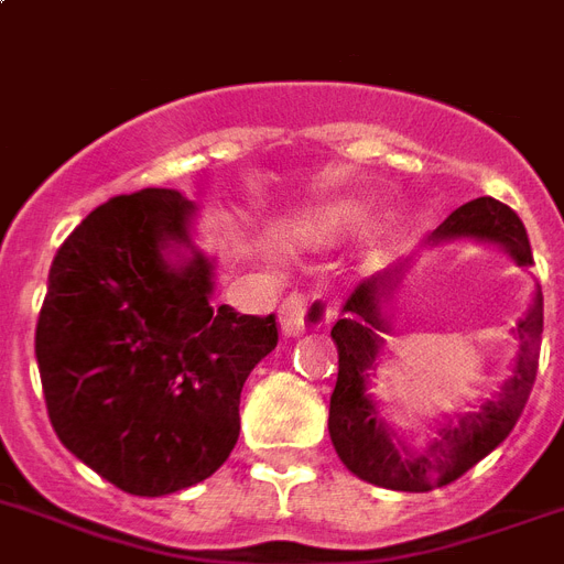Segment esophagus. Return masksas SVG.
Here are the masks:
<instances>
[{"instance_id": "1", "label": "esophagus", "mask_w": 564, "mask_h": 564, "mask_svg": "<svg viewBox=\"0 0 564 564\" xmlns=\"http://www.w3.org/2000/svg\"><path fill=\"white\" fill-rule=\"evenodd\" d=\"M332 302L323 293H291L279 308V325L285 337H300L314 325H325L332 319Z\"/></svg>"}]
</instances>
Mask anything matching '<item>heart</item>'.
Masks as SVG:
<instances>
[{
  "instance_id": "b5f03b06",
  "label": "heart",
  "mask_w": 564,
  "mask_h": 564,
  "mask_svg": "<svg viewBox=\"0 0 564 564\" xmlns=\"http://www.w3.org/2000/svg\"><path fill=\"white\" fill-rule=\"evenodd\" d=\"M339 225H343V213H339V209H332V213L316 216V221L305 225V232H308V236H328V232L339 230Z\"/></svg>"
}]
</instances>
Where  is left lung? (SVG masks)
<instances>
[{"instance_id":"1","label":"left lung","mask_w":564,"mask_h":564,"mask_svg":"<svg viewBox=\"0 0 564 564\" xmlns=\"http://www.w3.org/2000/svg\"><path fill=\"white\" fill-rule=\"evenodd\" d=\"M460 236L501 245L522 268L533 264L522 218L490 195L460 204L453 216H446L444 225L432 232L430 241L441 245ZM406 268L409 262H398L389 271L362 279L360 285L348 293L343 319H337L332 328L339 351V371L332 409H328V432H332V444L339 460L357 478L386 487V490L426 492L453 484L513 432L539 369L544 319L542 288H536L533 305L513 328L519 351H516L513 371L499 386V392L481 400L478 406H473V412L449 417L426 441V446L415 453L394 435L392 426L380 415L377 398L371 392L377 377V357L386 348V334H392L386 302L392 300Z\"/></svg>"}]
</instances>
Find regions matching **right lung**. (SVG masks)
Wrapping results in <instances>:
<instances>
[{"label":"right lung","instance_id":"1","mask_svg":"<svg viewBox=\"0 0 564 564\" xmlns=\"http://www.w3.org/2000/svg\"><path fill=\"white\" fill-rule=\"evenodd\" d=\"M193 216L178 189L100 204L54 256L36 323L57 438L97 476L149 499L225 464L245 380L279 343L273 314L213 305V262L193 248Z\"/></svg>","mask_w":564,"mask_h":564}]
</instances>
